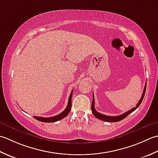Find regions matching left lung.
<instances>
[{
	"label": "left lung",
	"mask_w": 158,
	"mask_h": 158,
	"mask_svg": "<svg viewBox=\"0 0 158 158\" xmlns=\"http://www.w3.org/2000/svg\"><path fill=\"white\" fill-rule=\"evenodd\" d=\"M146 86H147V82L145 84V86H144V88L143 90V95H142V97H141L140 99L138 102V104H136V107L133 108L132 109H131L130 110H129L126 112H125V113L122 114L121 115H118V116H115V117H112V116H107V115H105V114H103L99 113L98 111H96V110L95 109V98H94V95L93 96V101H92V104H91V110L93 115L95 116L96 118H98V119H100L102 121H106V122H117V121H119L123 120V118H125L127 116L131 114V112H134L135 110H136V108H138L139 107V106L140 105L141 102H143V99L144 98V94H145V91H146Z\"/></svg>",
	"instance_id": "left-lung-1"
}]
</instances>
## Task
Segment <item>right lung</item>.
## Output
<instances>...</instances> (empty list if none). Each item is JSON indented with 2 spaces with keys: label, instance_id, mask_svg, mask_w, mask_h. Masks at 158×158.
<instances>
[{
  "label": "right lung",
  "instance_id": "1",
  "mask_svg": "<svg viewBox=\"0 0 158 158\" xmlns=\"http://www.w3.org/2000/svg\"><path fill=\"white\" fill-rule=\"evenodd\" d=\"M72 94H73V90L72 91V93H70V95L69 97V100H68V104L65 110L63 111L61 113L59 114H57L56 116H54V117H36V116H33V117L40 121L41 122H45V123H52V122H56L59 121L62 118H65L68 115L69 112L71 110V108H72Z\"/></svg>",
  "mask_w": 158,
  "mask_h": 158
}]
</instances>
